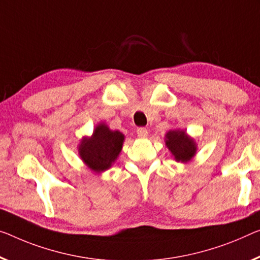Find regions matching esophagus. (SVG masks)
Here are the masks:
<instances>
[{"label": "esophagus", "instance_id": "34e87169", "mask_svg": "<svg viewBox=\"0 0 260 260\" xmlns=\"http://www.w3.org/2000/svg\"><path fill=\"white\" fill-rule=\"evenodd\" d=\"M137 135L139 136V137H146L147 136V129L146 127H137Z\"/></svg>", "mask_w": 260, "mask_h": 260}]
</instances>
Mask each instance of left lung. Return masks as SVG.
Returning a JSON list of instances; mask_svg holds the SVG:
<instances>
[{
  "label": "left lung",
  "mask_w": 260,
  "mask_h": 260,
  "mask_svg": "<svg viewBox=\"0 0 260 260\" xmlns=\"http://www.w3.org/2000/svg\"><path fill=\"white\" fill-rule=\"evenodd\" d=\"M165 143L177 161L188 162L197 153V143L183 130H170Z\"/></svg>",
  "instance_id": "left-lung-1"
}]
</instances>
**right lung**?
<instances>
[{"instance_id":"1","label":"right lung","mask_w":260,"mask_h":260,"mask_svg":"<svg viewBox=\"0 0 260 260\" xmlns=\"http://www.w3.org/2000/svg\"><path fill=\"white\" fill-rule=\"evenodd\" d=\"M124 135L110 130L105 123H100L90 137H83L79 144V154L91 171L101 173L110 169L122 151Z\"/></svg>"}]
</instances>
